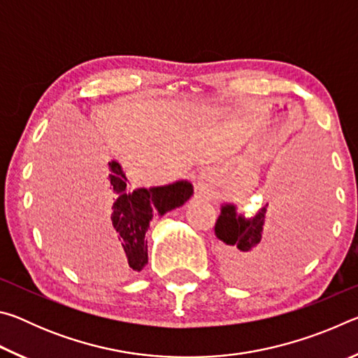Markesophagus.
I'll use <instances>...</instances> for the list:
<instances>
[{"instance_id":"obj_1","label":"esophagus","mask_w":358,"mask_h":358,"mask_svg":"<svg viewBox=\"0 0 358 358\" xmlns=\"http://www.w3.org/2000/svg\"><path fill=\"white\" fill-rule=\"evenodd\" d=\"M208 177H205V175H201V177H199V180H197V187L201 191H205V189H208Z\"/></svg>"}]
</instances>
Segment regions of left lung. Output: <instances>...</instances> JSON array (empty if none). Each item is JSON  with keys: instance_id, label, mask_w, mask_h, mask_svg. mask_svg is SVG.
I'll use <instances>...</instances> for the list:
<instances>
[{"instance_id": "8db88e82", "label": "left lung", "mask_w": 358, "mask_h": 358, "mask_svg": "<svg viewBox=\"0 0 358 358\" xmlns=\"http://www.w3.org/2000/svg\"><path fill=\"white\" fill-rule=\"evenodd\" d=\"M306 217L286 192L278 202L262 205L257 213L240 215L234 203H222L215 224V235L229 246V256L235 260L273 256L299 245L305 232Z\"/></svg>"}]
</instances>
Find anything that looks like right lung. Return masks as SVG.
Segmentation results:
<instances>
[{
	"instance_id": "obj_1",
	"label": "right lung",
	"mask_w": 358,
	"mask_h": 358,
	"mask_svg": "<svg viewBox=\"0 0 358 358\" xmlns=\"http://www.w3.org/2000/svg\"><path fill=\"white\" fill-rule=\"evenodd\" d=\"M104 187L115 199L110 215L113 245L123 254L126 265L141 271L148 264L145 234L151 220L164 216L167 211L189 201L192 185L187 180H178L171 185L128 191V178L120 162L110 161L104 169Z\"/></svg>"
}]
</instances>
